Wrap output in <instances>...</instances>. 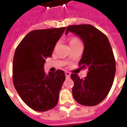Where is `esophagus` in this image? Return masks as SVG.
Instances as JSON below:
<instances>
[{
    "mask_svg": "<svg viewBox=\"0 0 127 127\" xmlns=\"http://www.w3.org/2000/svg\"><path fill=\"white\" fill-rule=\"evenodd\" d=\"M65 76H66V78H69L70 76H71V73L68 71H66L65 72Z\"/></svg>",
    "mask_w": 127,
    "mask_h": 127,
    "instance_id": "1",
    "label": "esophagus"
}]
</instances>
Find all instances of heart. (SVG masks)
<instances>
[{
  "mask_svg": "<svg viewBox=\"0 0 127 127\" xmlns=\"http://www.w3.org/2000/svg\"><path fill=\"white\" fill-rule=\"evenodd\" d=\"M78 42H80V41L77 39V38H71V39H70V41H69V44L70 45H73V44H75V43H77Z\"/></svg>",
  "mask_w": 127,
  "mask_h": 127,
  "instance_id": "heart-1",
  "label": "heart"
}]
</instances>
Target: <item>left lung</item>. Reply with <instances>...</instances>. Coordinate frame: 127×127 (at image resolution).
<instances>
[{
    "label": "left lung",
    "mask_w": 127,
    "mask_h": 127,
    "mask_svg": "<svg viewBox=\"0 0 127 127\" xmlns=\"http://www.w3.org/2000/svg\"><path fill=\"white\" fill-rule=\"evenodd\" d=\"M69 32L79 36L84 43L79 65L88 71L84 79L71 74L74 82L72 94L81 105L94 106L106 97L114 80L116 62L112 47L107 37L91 24L69 26L65 34Z\"/></svg>",
    "instance_id": "1"
}]
</instances>
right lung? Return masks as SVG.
Masks as SVG:
<instances>
[{"label": "right lung", "mask_w": 127, "mask_h": 127, "mask_svg": "<svg viewBox=\"0 0 127 127\" xmlns=\"http://www.w3.org/2000/svg\"><path fill=\"white\" fill-rule=\"evenodd\" d=\"M65 27L34 30L26 34L16 48L13 61V82L21 98L31 109L45 112L57 105L65 80L64 72L46 74L44 64L51 57Z\"/></svg>", "instance_id": "right-lung-1"}]
</instances>
